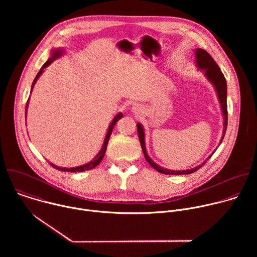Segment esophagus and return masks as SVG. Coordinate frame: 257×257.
<instances>
[{
    "label": "esophagus",
    "mask_w": 257,
    "mask_h": 257,
    "mask_svg": "<svg viewBox=\"0 0 257 257\" xmlns=\"http://www.w3.org/2000/svg\"><path fill=\"white\" fill-rule=\"evenodd\" d=\"M138 108H139L138 106H135V105H134V106H133V108H132V109H133V112H135V113H136V112H138Z\"/></svg>",
    "instance_id": "1"
}]
</instances>
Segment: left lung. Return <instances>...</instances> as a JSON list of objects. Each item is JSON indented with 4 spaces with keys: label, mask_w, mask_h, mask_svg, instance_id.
Instances as JSON below:
<instances>
[{
    "label": "left lung",
    "mask_w": 257,
    "mask_h": 257,
    "mask_svg": "<svg viewBox=\"0 0 257 257\" xmlns=\"http://www.w3.org/2000/svg\"><path fill=\"white\" fill-rule=\"evenodd\" d=\"M195 54V62H196V66L199 70L203 71V74L206 77V79L213 85L216 95H217V99L219 104H221V109H222V115H223V119H224V128H223V135L221 140H219V143H222L225 134H226V130H227V125H228V108H227V82H226V78L224 76V74L222 73L221 69L217 66V64L214 62V60L211 58V56L204 50L202 49H196L194 51ZM137 131H138V137H139V141L141 144V149L143 152V155L145 157V160L148 161V163L158 172L162 173V174H166V175H186V174H191L196 172L198 169H200L207 161L208 159H210V157L213 155L212 154L201 164L198 165L195 168L192 169H188V170H179V171H173V170H169V169H165L162 168L161 166H159L157 163H155L150 156L148 155V152H146L145 149V134H144V129L143 126L140 123H137ZM219 145V144H218Z\"/></svg>",
    "instance_id": "8db88e82"
}]
</instances>
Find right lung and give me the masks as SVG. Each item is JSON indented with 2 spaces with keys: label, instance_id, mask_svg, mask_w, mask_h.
Listing matches in <instances>:
<instances>
[{
  "label": "right lung",
  "instance_id": "add662e5",
  "mask_svg": "<svg viewBox=\"0 0 257 257\" xmlns=\"http://www.w3.org/2000/svg\"><path fill=\"white\" fill-rule=\"evenodd\" d=\"M64 54V51H63V49H60V48H58V49H55V50H53L52 51V54H51V58L43 65V67H42V69L40 70V72L38 73V75L35 76V78H34V80H33V82H32V85H31V91H32V88H33V86H34V84H35V82L38 81V79L41 77V75L43 74V72H44V70L48 67V66H50L56 59H58V58H60L62 55ZM28 101H29V98H28V100H27V102H26V107H25V114H26V112H27V107H28ZM123 117V114L122 113H119V114H117L116 116H115V118L113 119V121L111 122V124H109V126H108V129H107V132H106V134H105V138H104V141H103V143H102V146H101V149H100V151H99V153L89 162V163H87V164H84V165H82V166H79V167H75V168H63V167H58V166H56V165H54V164H52L51 163V165H52V167H54L55 169H57V170H59V171H63V172H84V171H88V170H91V169H93V168H95L100 162H101V160L103 159V156H104V154H105V151H106V146H107V142H108V139H109V136H111V134H112V131H113V129H114V127H115V125H116V123L121 119Z\"/></svg>",
  "mask_w": 257,
  "mask_h": 257
}]
</instances>
